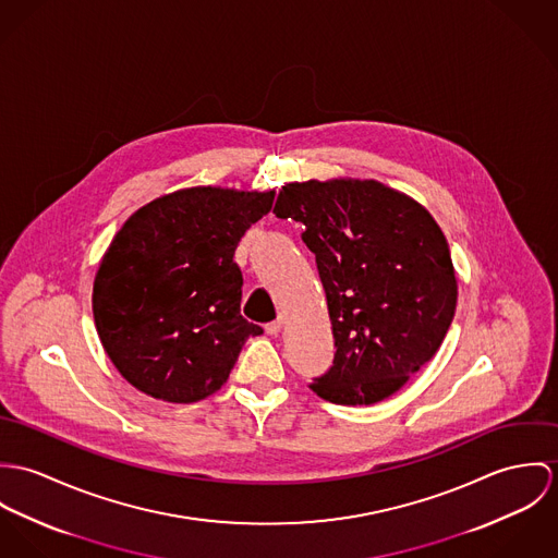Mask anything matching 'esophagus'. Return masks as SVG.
<instances>
[{"instance_id":"1","label":"esophagus","mask_w":558,"mask_h":558,"mask_svg":"<svg viewBox=\"0 0 558 558\" xmlns=\"http://www.w3.org/2000/svg\"><path fill=\"white\" fill-rule=\"evenodd\" d=\"M282 325H284V318H282V316H278L276 320H271V323H267V325H265V331H267L269 336H278V333H280V329H282Z\"/></svg>"}]
</instances>
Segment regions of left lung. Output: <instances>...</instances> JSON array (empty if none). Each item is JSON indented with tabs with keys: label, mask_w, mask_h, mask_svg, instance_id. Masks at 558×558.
Masks as SVG:
<instances>
[{
	"label": "left lung",
	"mask_w": 558,
	"mask_h": 558,
	"mask_svg": "<svg viewBox=\"0 0 558 558\" xmlns=\"http://www.w3.org/2000/svg\"><path fill=\"white\" fill-rule=\"evenodd\" d=\"M274 214L302 222L333 331V366L310 389L333 404L396 393L438 351L458 282L440 227L411 196L374 180L280 190Z\"/></svg>",
	"instance_id": "obj_1"
}]
</instances>
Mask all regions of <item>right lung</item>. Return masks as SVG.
<instances>
[{
	"instance_id": "1",
	"label": "right lung",
	"mask_w": 558,
	"mask_h": 558,
	"mask_svg": "<svg viewBox=\"0 0 558 558\" xmlns=\"http://www.w3.org/2000/svg\"><path fill=\"white\" fill-rule=\"evenodd\" d=\"M274 203L269 192L198 186L134 211L94 280V320L116 368L138 391L196 402L218 391L250 336L242 312L244 233Z\"/></svg>"
}]
</instances>
